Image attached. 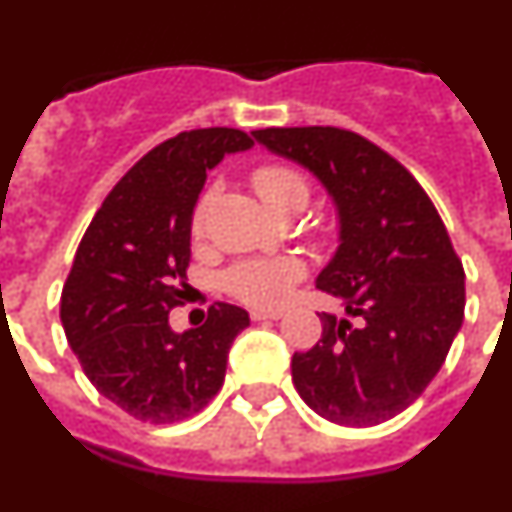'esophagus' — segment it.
Instances as JSON below:
<instances>
[{
	"instance_id": "obj_1",
	"label": "esophagus",
	"mask_w": 512,
	"mask_h": 512,
	"mask_svg": "<svg viewBox=\"0 0 512 512\" xmlns=\"http://www.w3.org/2000/svg\"><path fill=\"white\" fill-rule=\"evenodd\" d=\"M282 318V310H261V307H253L251 320H279Z\"/></svg>"
}]
</instances>
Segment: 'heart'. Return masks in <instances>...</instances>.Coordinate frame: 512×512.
Here are the masks:
<instances>
[{
	"label": "heart",
	"instance_id": "heart-1",
	"mask_svg": "<svg viewBox=\"0 0 512 512\" xmlns=\"http://www.w3.org/2000/svg\"><path fill=\"white\" fill-rule=\"evenodd\" d=\"M251 182L259 192L261 200L277 212L302 210L310 200V184L305 174L292 166L266 164L251 174ZM212 192H205L194 207L192 230L200 233L205 225L207 207H210ZM305 274V266L295 256H266V259H248L241 264L230 266L225 271L223 284L230 295L248 305L277 307L289 297V289Z\"/></svg>",
	"mask_w": 512,
	"mask_h": 512
}]
</instances>
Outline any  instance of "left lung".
<instances>
[{"label":"left lung","mask_w":512,"mask_h":512,"mask_svg":"<svg viewBox=\"0 0 512 512\" xmlns=\"http://www.w3.org/2000/svg\"><path fill=\"white\" fill-rule=\"evenodd\" d=\"M253 138L318 176L338 210V248L315 284L348 318L292 356V382L325 420L377 425L413 405L464 320V266L431 197L400 161L341 128H266Z\"/></svg>","instance_id":"1"}]
</instances>
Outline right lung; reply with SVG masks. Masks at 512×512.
I'll use <instances>...</instances> for the list:
<instances>
[{"mask_svg":"<svg viewBox=\"0 0 512 512\" xmlns=\"http://www.w3.org/2000/svg\"><path fill=\"white\" fill-rule=\"evenodd\" d=\"M253 140L235 128L179 133L112 187L76 248L61 323L89 382L143 423L200 413L223 387L228 351L248 328L243 307L215 302L205 325L174 333L207 171Z\"/></svg>","mask_w":512,"mask_h":512,"instance_id":"add662e5","label":"right lung"}]
</instances>
